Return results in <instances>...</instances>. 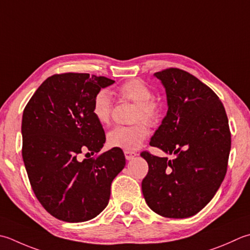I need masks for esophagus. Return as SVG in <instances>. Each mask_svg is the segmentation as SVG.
I'll list each match as a JSON object with an SVG mask.
<instances>
[{
	"mask_svg": "<svg viewBox=\"0 0 250 250\" xmlns=\"http://www.w3.org/2000/svg\"><path fill=\"white\" fill-rule=\"evenodd\" d=\"M136 155H138V154L134 153V151H131V150H125V159H126V160H131V159H133Z\"/></svg>",
	"mask_w": 250,
	"mask_h": 250,
	"instance_id": "obj_1",
	"label": "esophagus"
}]
</instances>
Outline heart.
Returning <instances> with one entry per match:
<instances>
[{
    "label": "heart",
    "instance_id": "heart-1",
    "mask_svg": "<svg viewBox=\"0 0 250 250\" xmlns=\"http://www.w3.org/2000/svg\"><path fill=\"white\" fill-rule=\"evenodd\" d=\"M117 95L121 101L134 103L131 120L135 124L131 125H117L107 134L109 145L125 150H134L143 144L148 135L146 123L150 125L157 124L161 107L157 101L151 99L153 91L144 81L132 79L121 84L117 90ZM92 115L101 125L109 124L112 100L108 91L100 90L93 97ZM146 123L145 124L144 121Z\"/></svg>",
    "mask_w": 250,
    "mask_h": 250
}]
</instances>
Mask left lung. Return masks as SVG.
<instances>
[{"label":"left lung","instance_id":"1","mask_svg":"<svg viewBox=\"0 0 250 250\" xmlns=\"http://www.w3.org/2000/svg\"><path fill=\"white\" fill-rule=\"evenodd\" d=\"M167 94L168 111L149 145L173 159L144 150L148 172L142 192L148 207L166 218L184 219L212 199L226 177L231 132L218 95L179 68L155 73Z\"/></svg>","mask_w":250,"mask_h":250}]
</instances>
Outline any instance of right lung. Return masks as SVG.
Wrapping results in <instances>:
<instances>
[{"label": "right lung", "mask_w": 250, "mask_h": 250, "mask_svg": "<svg viewBox=\"0 0 250 250\" xmlns=\"http://www.w3.org/2000/svg\"><path fill=\"white\" fill-rule=\"evenodd\" d=\"M115 81L89 73L48 77L23 109L22 159L33 193L46 211L65 222H84L106 208L110 185L125 166L121 148L95 157L106 141L92 115L93 97ZM85 155V157H86Z\"/></svg>", "instance_id": "add662e5"}]
</instances>
